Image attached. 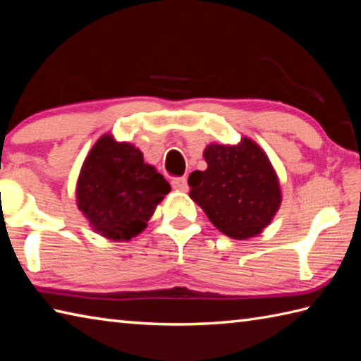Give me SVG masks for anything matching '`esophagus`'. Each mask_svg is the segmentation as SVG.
Instances as JSON below:
<instances>
[{
	"mask_svg": "<svg viewBox=\"0 0 361 361\" xmlns=\"http://www.w3.org/2000/svg\"><path fill=\"white\" fill-rule=\"evenodd\" d=\"M172 188L176 189V190H181V192H186V190L189 189L186 176H180V178H173V180H172Z\"/></svg>",
	"mask_w": 361,
	"mask_h": 361,
	"instance_id": "1",
	"label": "esophagus"
}]
</instances>
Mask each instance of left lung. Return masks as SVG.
<instances>
[{
  "mask_svg": "<svg viewBox=\"0 0 361 361\" xmlns=\"http://www.w3.org/2000/svg\"><path fill=\"white\" fill-rule=\"evenodd\" d=\"M207 171L189 175V197L209 222L233 239L258 236L281 204L277 172L257 142L209 144L203 152Z\"/></svg>",
  "mask_w": 361,
  "mask_h": 361,
  "instance_id": "obj_1",
  "label": "left lung"
}]
</instances>
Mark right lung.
Instances as JSON below:
<instances>
[{
	"label": "right lung",
	"instance_id": "add662e5",
	"mask_svg": "<svg viewBox=\"0 0 361 361\" xmlns=\"http://www.w3.org/2000/svg\"><path fill=\"white\" fill-rule=\"evenodd\" d=\"M171 185L128 142L103 134L90 148L76 181V204L92 230L111 241H130L147 228Z\"/></svg>",
	"mask_w": 361,
	"mask_h": 361
}]
</instances>
